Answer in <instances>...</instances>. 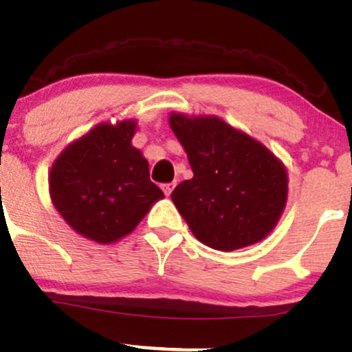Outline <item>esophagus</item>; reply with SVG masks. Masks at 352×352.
I'll use <instances>...</instances> for the list:
<instances>
[{"label":"esophagus","instance_id":"obj_1","mask_svg":"<svg viewBox=\"0 0 352 352\" xmlns=\"http://www.w3.org/2000/svg\"><path fill=\"white\" fill-rule=\"evenodd\" d=\"M173 187H175V184H163L162 186V189H163V192L166 194V196H170V194H172V190H173Z\"/></svg>","mask_w":352,"mask_h":352}]
</instances>
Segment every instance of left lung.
I'll list each match as a JSON object with an SVG mask.
<instances>
[{"mask_svg":"<svg viewBox=\"0 0 352 352\" xmlns=\"http://www.w3.org/2000/svg\"><path fill=\"white\" fill-rule=\"evenodd\" d=\"M194 177L172 201L194 237L218 251L263 241L287 203V168L261 142L214 115H170Z\"/></svg>","mask_w":352,"mask_h":352,"instance_id":"8db88e82","label":"left lung"}]
</instances>
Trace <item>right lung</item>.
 Instances as JSON below:
<instances>
[{
  "label": "right lung",
  "instance_id": "obj_1",
  "mask_svg": "<svg viewBox=\"0 0 352 352\" xmlns=\"http://www.w3.org/2000/svg\"><path fill=\"white\" fill-rule=\"evenodd\" d=\"M138 122H103L75 139L50 170V196L82 237L111 244L131 234L165 194L149 180V163L132 138Z\"/></svg>",
  "mask_w": 352,
  "mask_h": 352
}]
</instances>
